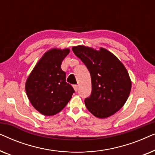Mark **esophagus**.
Instances as JSON below:
<instances>
[{"mask_svg":"<svg viewBox=\"0 0 155 155\" xmlns=\"http://www.w3.org/2000/svg\"><path fill=\"white\" fill-rule=\"evenodd\" d=\"M73 87L74 90H75V92H77V91H78V85H77V84H74V85H73Z\"/></svg>","mask_w":155,"mask_h":155,"instance_id":"1","label":"esophagus"}]
</instances>
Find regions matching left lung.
<instances>
[{"mask_svg": "<svg viewBox=\"0 0 155 155\" xmlns=\"http://www.w3.org/2000/svg\"><path fill=\"white\" fill-rule=\"evenodd\" d=\"M72 50L90 73L92 93L84 99L88 111L99 118L109 117L119 111L131 90L130 77L124 64L103 48L97 51L77 46Z\"/></svg>", "mask_w": 155, "mask_h": 155, "instance_id": "left-lung-1", "label": "left lung"}]
</instances>
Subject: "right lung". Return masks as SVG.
Returning a JSON list of instances; mask_svg holds the SVG:
<instances>
[{"label":"right lung","instance_id":"1","mask_svg":"<svg viewBox=\"0 0 155 155\" xmlns=\"http://www.w3.org/2000/svg\"><path fill=\"white\" fill-rule=\"evenodd\" d=\"M70 49L53 48L44 54L27 78L25 90L35 109L44 116L60 112L75 90L65 81L61 63Z\"/></svg>","mask_w":155,"mask_h":155}]
</instances>
